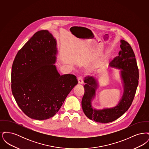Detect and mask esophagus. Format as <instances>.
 Wrapping results in <instances>:
<instances>
[{
  "label": "esophagus",
  "instance_id": "obj_1",
  "mask_svg": "<svg viewBox=\"0 0 149 149\" xmlns=\"http://www.w3.org/2000/svg\"><path fill=\"white\" fill-rule=\"evenodd\" d=\"M78 83L80 84H82L83 83V80L81 77H79L78 79Z\"/></svg>",
  "mask_w": 149,
  "mask_h": 149
}]
</instances>
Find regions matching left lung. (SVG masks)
Here are the masks:
<instances>
[{
  "mask_svg": "<svg viewBox=\"0 0 149 149\" xmlns=\"http://www.w3.org/2000/svg\"><path fill=\"white\" fill-rule=\"evenodd\" d=\"M120 50L118 56L109 63V67L120 70L123 93L118 104L112 108L97 109L92 106L96 90L98 88V80L94 77H88L84 80V95L81 106L85 116L90 120L106 123L117 120L125 113L131 106L139 84V73L134 51L130 44L120 40Z\"/></svg>",
  "mask_w": 149,
  "mask_h": 149,
  "instance_id": "8db88e82",
  "label": "left lung"
}]
</instances>
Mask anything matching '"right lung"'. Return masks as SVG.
<instances>
[{"instance_id": "right-lung-1", "label": "right lung", "mask_w": 149, "mask_h": 149, "mask_svg": "<svg viewBox=\"0 0 149 149\" xmlns=\"http://www.w3.org/2000/svg\"><path fill=\"white\" fill-rule=\"evenodd\" d=\"M56 39L47 30L37 32L19 50L12 68V92L24 113L36 120L53 117L78 84L72 74L60 75L54 65Z\"/></svg>"}]
</instances>
